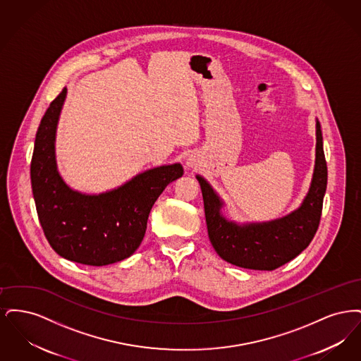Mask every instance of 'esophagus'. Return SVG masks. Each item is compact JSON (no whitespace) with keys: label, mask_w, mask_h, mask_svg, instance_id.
<instances>
[{"label":"esophagus","mask_w":361,"mask_h":361,"mask_svg":"<svg viewBox=\"0 0 361 361\" xmlns=\"http://www.w3.org/2000/svg\"><path fill=\"white\" fill-rule=\"evenodd\" d=\"M187 165H188L189 168H196L197 166V161H196V158L193 155H190L188 159H187Z\"/></svg>","instance_id":"obj_1"}]
</instances>
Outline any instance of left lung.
I'll return each instance as SVG.
<instances>
[{"instance_id":"8db88e82","label":"left lung","mask_w":361,"mask_h":361,"mask_svg":"<svg viewBox=\"0 0 361 361\" xmlns=\"http://www.w3.org/2000/svg\"><path fill=\"white\" fill-rule=\"evenodd\" d=\"M204 200L208 237L224 261L246 269L274 271L300 255L314 238L326 192L327 166L321 124L317 121L315 168L309 193L290 215L262 224H237L221 212L224 202L202 176H196Z\"/></svg>"}]
</instances>
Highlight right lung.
Instances as JSON below:
<instances>
[{"label": "right lung", "instance_id": "obj_1", "mask_svg": "<svg viewBox=\"0 0 361 361\" xmlns=\"http://www.w3.org/2000/svg\"><path fill=\"white\" fill-rule=\"evenodd\" d=\"M66 92L63 87L52 100L35 137L31 161L35 206L46 238L61 257L103 267L137 250L155 200L184 169L180 164L158 166L100 195L69 188L55 161V133Z\"/></svg>", "mask_w": 361, "mask_h": 361}]
</instances>
